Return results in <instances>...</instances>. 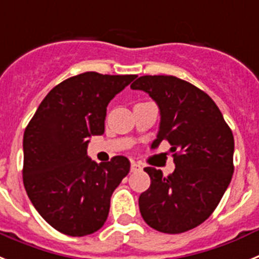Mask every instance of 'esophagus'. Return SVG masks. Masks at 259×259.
<instances>
[{
	"mask_svg": "<svg viewBox=\"0 0 259 259\" xmlns=\"http://www.w3.org/2000/svg\"><path fill=\"white\" fill-rule=\"evenodd\" d=\"M143 165L141 163H138V161H132V165H130V169H132V172H137V170L142 169Z\"/></svg>",
	"mask_w": 259,
	"mask_h": 259,
	"instance_id": "1",
	"label": "esophagus"
}]
</instances>
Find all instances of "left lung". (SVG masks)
<instances>
[{
	"instance_id": "obj_1",
	"label": "left lung",
	"mask_w": 259,
	"mask_h": 259,
	"mask_svg": "<svg viewBox=\"0 0 259 259\" xmlns=\"http://www.w3.org/2000/svg\"><path fill=\"white\" fill-rule=\"evenodd\" d=\"M130 87L147 92L160 109L151 147L167 141L176 165L168 176L145 168L151 185L139 195L141 215L159 232H186L210 217L232 180V130L212 99L186 80L143 75Z\"/></svg>"
}]
</instances>
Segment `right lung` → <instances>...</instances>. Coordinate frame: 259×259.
Returning a JSON list of instances; mask_svg holds the SVG:
<instances>
[{"mask_svg": "<svg viewBox=\"0 0 259 259\" xmlns=\"http://www.w3.org/2000/svg\"><path fill=\"white\" fill-rule=\"evenodd\" d=\"M137 75L87 71L52 89L23 136V184L33 207L58 232L80 237L104 226L114 189L130 170L125 156L98 164L87 138L102 136L107 107Z\"/></svg>", "mask_w": 259, "mask_h": 259, "instance_id": "right-lung-1", "label": "right lung"}]
</instances>
